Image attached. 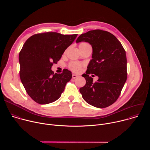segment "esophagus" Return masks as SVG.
I'll list each match as a JSON object with an SVG mask.
<instances>
[{"mask_svg":"<svg viewBox=\"0 0 150 150\" xmlns=\"http://www.w3.org/2000/svg\"><path fill=\"white\" fill-rule=\"evenodd\" d=\"M78 77V76L77 75H75V74H73L72 75V78L73 79H75V78H76Z\"/></svg>","mask_w":150,"mask_h":150,"instance_id":"34e87169","label":"esophagus"}]
</instances>
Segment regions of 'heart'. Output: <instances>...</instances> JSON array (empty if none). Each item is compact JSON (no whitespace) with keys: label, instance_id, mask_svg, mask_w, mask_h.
<instances>
[{"label":"heart","instance_id":"heart-1","mask_svg":"<svg viewBox=\"0 0 150 150\" xmlns=\"http://www.w3.org/2000/svg\"><path fill=\"white\" fill-rule=\"evenodd\" d=\"M90 45L88 43H87V42H81V43L79 45V49L81 50V49L83 48L85 46H89ZM83 66V64L81 63H79V62H71L68 65V67L73 72H79L81 69V68Z\"/></svg>","mask_w":150,"mask_h":150}]
</instances>
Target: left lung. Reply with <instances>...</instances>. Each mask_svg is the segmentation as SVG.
Masks as SVG:
<instances>
[{"label":"left lung","instance_id":"1","mask_svg":"<svg viewBox=\"0 0 150 150\" xmlns=\"http://www.w3.org/2000/svg\"><path fill=\"white\" fill-rule=\"evenodd\" d=\"M88 42L93 47V59L86 74V83L79 91L83 100L98 108H105L119 98L127 79L126 52L120 42L110 33L94 30L82 34L76 42ZM91 73L99 76L96 82Z\"/></svg>","mask_w":150,"mask_h":150}]
</instances>
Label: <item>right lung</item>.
<instances>
[{
  "instance_id": "add662e5",
  "label": "right lung",
  "mask_w": 150,
  "mask_h": 150,
  "mask_svg": "<svg viewBox=\"0 0 150 150\" xmlns=\"http://www.w3.org/2000/svg\"><path fill=\"white\" fill-rule=\"evenodd\" d=\"M78 34L63 35L56 32L31 36L19 52V76L29 95L36 103L46 104L57 100L72 78L67 69L54 74L51 68Z\"/></svg>"
}]
</instances>
